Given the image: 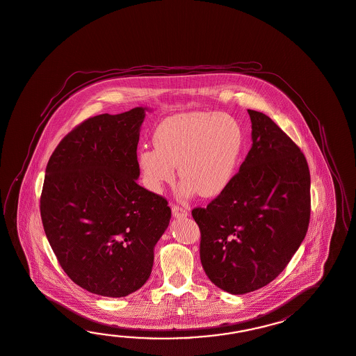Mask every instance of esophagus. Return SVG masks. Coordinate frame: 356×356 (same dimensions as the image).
<instances>
[{"instance_id":"34e87169","label":"esophagus","mask_w":356,"mask_h":356,"mask_svg":"<svg viewBox=\"0 0 356 356\" xmlns=\"http://www.w3.org/2000/svg\"><path fill=\"white\" fill-rule=\"evenodd\" d=\"M172 213H173L174 218H186L188 215V211L184 207H179V205H173L172 207Z\"/></svg>"}]
</instances>
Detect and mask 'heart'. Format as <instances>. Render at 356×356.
Instances as JSON below:
<instances>
[{
    "label": "heart",
    "mask_w": 356,
    "mask_h": 356,
    "mask_svg": "<svg viewBox=\"0 0 356 356\" xmlns=\"http://www.w3.org/2000/svg\"><path fill=\"white\" fill-rule=\"evenodd\" d=\"M237 119L223 113H183L168 116L152 134L155 149L138 154L145 186L160 192L174 181V166L182 193L215 197L231 183L243 149Z\"/></svg>",
    "instance_id": "obj_1"
}]
</instances>
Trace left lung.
I'll use <instances>...</instances> for the list:
<instances>
[{
	"label": "left lung",
	"instance_id": "left-lung-1",
	"mask_svg": "<svg viewBox=\"0 0 356 356\" xmlns=\"http://www.w3.org/2000/svg\"><path fill=\"white\" fill-rule=\"evenodd\" d=\"M252 147L228 187L192 216L209 280L233 295L275 280L304 241L310 172L298 145L269 116L248 110Z\"/></svg>",
	"mask_w": 356,
	"mask_h": 356
}]
</instances>
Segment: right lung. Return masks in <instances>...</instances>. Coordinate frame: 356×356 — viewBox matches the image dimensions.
Masks as SVG:
<instances>
[{"instance_id": "add662e5", "label": "right lung", "mask_w": 356, "mask_h": 356, "mask_svg": "<svg viewBox=\"0 0 356 356\" xmlns=\"http://www.w3.org/2000/svg\"><path fill=\"white\" fill-rule=\"evenodd\" d=\"M145 108L88 118L60 141L41 193L44 233L75 284L106 298L141 289L172 210L137 183Z\"/></svg>"}]
</instances>
